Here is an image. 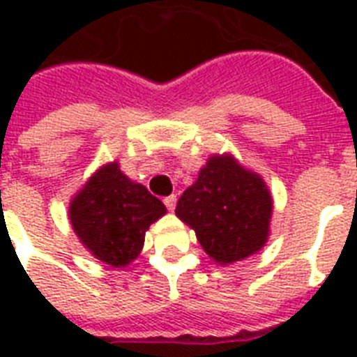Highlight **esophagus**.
Returning a JSON list of instances; mask_svg holds the SVG:
<instances>
[{
    "label": "esophagus",
    "mask_w": 357,
    "mask_h": 357,
    "mask_svg": "<svg viewBox=\"0 0 357 357\" xmlns=\"http://www.w3.org/2000/svg\"><path fill=\"white\" fill-rule=\"evenodd\" d=\"M176 200H178V198H176V195L167 196V198H165V206H167L170 211H174V207H176Z\"/></svg>",
    "instance_id": "1"
}]
</instances>
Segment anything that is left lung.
<instances>
[{
  "label": "left lung",
  "mask_w": 357,
  "mask_h": 357,
  "mask_svg": "<svg viewBox=\"0 0 357 357\" xmlns=\"http://www.w3.org/2000/svg\"><path fill=\"white\" fill-rule=\"evenodd\" d=\"M271 213L263 179L229 155L211 157L176 206V215L220 265L244 259L266 243Z\"/></svg>",
  "instance_id": "left-lung-1"
}]
</instances>
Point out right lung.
<instances>
[{
    "label": "right lung",
    "mask_w": 357,
    "mask_h": 357,
    "mask_svg": "<svg viewBox=\"0 0 357 357\" xmlns=\"http://www.w3.org/2000/svg\"><path fill=\"white\" fill-rule=\"evenodd\" d=\"M165 213L159 198L129 181L113 162L94 174L70 204V222L92 255L126 266L140 254L146 229Z\"/></svg>",
    "instance_id": "obj_1"
}]
</instances>
